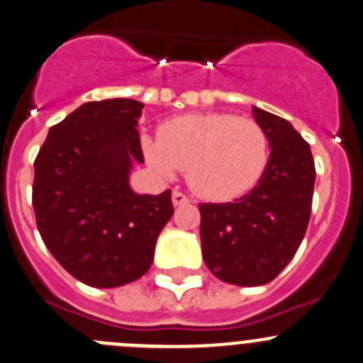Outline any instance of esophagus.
Masks as SVG:
<instances>
[{
  "label": "esophagus",
  "mask_w": 363,
  "mask_h": 363,
  "mask_svg": "<svg viewBox=\"0 0 363 363\" xmlns=\"http://www.w3.org/2000/svg\"><path fill=\"white\" fill-rule=\"evenodd\" d=\"M172 201H174L175 207H179V205L189 203V198L186 196L184 193H181V191H177V189H175V191L172 193Z\"/></svg>",
  "instance_id": "1"
}]
</instances>
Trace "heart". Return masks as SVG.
Wrapping results in <instances>:
<instances>
[{"mask_svg":"<svg viewBox=\"0 0 363 363\" xmlns=\"http://www.w3.org/2000/svg\"><path fill=\"white\" fill-rule=\"evenodd\" d=\"M144 152L160 175L188 170L194 193L207 200H231L249 191L264 174L269 143L252 118L233 113L186 114L167 121L160 140L146 137Z\"/></svg>","mask_w":363,"mask_h":363,"instance_id":"heart-1","label":"heart"}]
</instances>
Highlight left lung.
I'll use <instances>...</instances> for the list:
<instances>
[{
	"mask_svg": "<svg viewBox=\"0 0 363 363\" xmlns=\"http://www.w3.org/2000/svg\"><path fill=\"white\" fill-rule=\"evenodd\" d=\"M269 160L257 184L228 203H200L201 254L219 280L257 287L296 255L310 223L315 162L310 144L284 118L252 108Z\"/></svg>",
	"mask_w": 363,
	"mask_h": 363,
	"instance_id": "obj_1",
	"label": "left lung"
}]
</instances>
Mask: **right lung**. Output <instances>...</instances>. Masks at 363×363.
Here are the masks:
<instances>
[{
    "instance_id": "1",
    "label": "right lung",
    "mask_w": 363,
    "mask_h": 363,
    "mask_svg": "<svg viewBox=\"0 0 363 363\" xmlns=\"http://www.w3.org/2000/svg\"><path fill=\"white\" fill-rule=\"evenodd\" d=\"M133 99L86 102L53 125L34 160L38 231L59 264L97 289L130 284L151 268L169 223L172 191L137 194L128 184L144 163Z\"/></svg>"
}]
</instances>
